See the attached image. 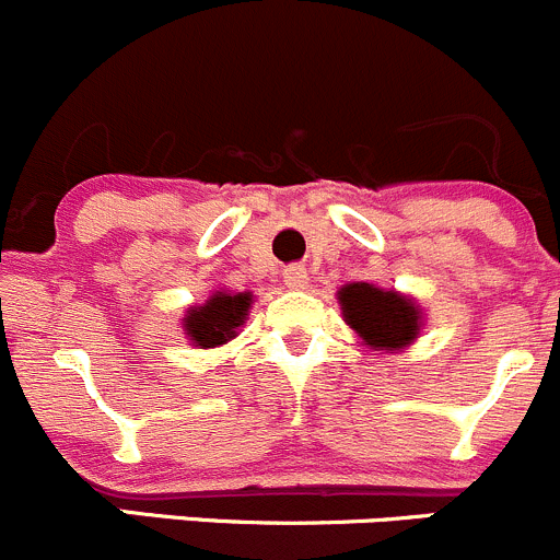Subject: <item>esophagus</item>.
Here are the masks:
<instances>
[{"label": "esophagus", "mask_w": 560, "mask_h": 560, "mask_svg": "<svg viewBox=\"0 0 560 560\" xmlns=\"http://www.w3.org/2000/svg\"><path fill=\"white\" fill-rule=\"evenodd\" d=\"M282 282H285L291 291H302V288L307 285V269L293 264V267H288L285 272H282Z\"/></svg>", "instance_id": "34e87169"}]
</instances>
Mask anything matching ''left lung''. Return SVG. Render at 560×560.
I'll use <instances>...</instances> for the list:
<instances>
[{
    "label": "left lung",
    "mask_w": 560,
    "mask_h": 560,
    "mask_svg": "<svg viewBox=\"0 0 560 560\" xmlns=\"http://www.w3.org/2000/svg\"><path fill=\"white\" fill-rule=\"evenodd\" d=\"M337 304L348 329L370 351L400 353L417 342L424 329V310L408 293L378 288L373 282H346L337 291Z\"/></svg>",
    "instance_id": "left-lung-1"
}]
</instances>
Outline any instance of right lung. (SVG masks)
Segmentation results:
<instances>
[{
  "instance_id": "right-lung-1",
  "label": "right lung",
  "mask_w": 560,
  "mask_h": 560,
  "mask_svg": "<svg viewBox=\"0 0 560 560\" xmlns=\"http://www.w3.org/2000/svg\"><path fill=\"white\" fill-rule=\"evenodd\" d=\"M253 307V293H231L225 288L209 293L203 304H192L182 318V335L196 348H220L234 340Z\"/></svg>"
}]
</instances>
